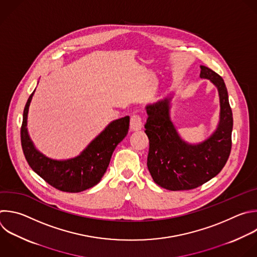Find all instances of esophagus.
Listing matches in <instances>:
<instances>
[{
    "label": "esophagus",
    "mask_w": 257,
    "mask_h": 257,
    "mask_svg": "<svg viewBox=\"0 0 257 257\" xmlns=\"http://www.w3.org/2000/svg\"><path fill=\"white\" fill-rule=\"evenodd\" d=\"M143 126L142 118L139 115H133L130 120V129L131 131H139Z\"/></svg>",
    "instance_id": "esophagus-1"
}]
</instances>
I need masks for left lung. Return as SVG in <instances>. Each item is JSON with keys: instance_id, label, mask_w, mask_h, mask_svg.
Returning <instances> with one entry per match:
<instances>
[{"instance_id": "1", "label": "left lung", "mask_w": 257, "mask_h": 257, "mask_svg": "<svg viewBox=\"0 0 257 257\" xmlns=\"http://www.w3.org/2000/svg\"><path fill=\"white\" fill-rule=\"evenodd\" d=\"M201 78L209 79L218 90L219 122L204 141L184 140L170 118L173 95L145 107V133L149 139L147 167L155 184L169 191L192 190L216 177L226 164L231 151L233 116L223 78L201 65Z\"/></svg>"}]
</instances>
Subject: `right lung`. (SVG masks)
<instances>
[{"instance_id":"1","label":"right lung","mask_w":257,"mask_h":257,"mask_svg":"<svg viewBox=\"0 0 257 257\" xmlns=\"http://www.w3.org/2000/svg\"><path fill=\"white\" fill-rule=\"evenodd\" d=\"M34 92L25 105L21 127V144L28 164L40 178L59 191L79 193L93 188L102 180L115 148L127 135L130 117L112 121L77 156L52 159L35 147L28 133V112Z\"/></svg>"}]
</instances>
